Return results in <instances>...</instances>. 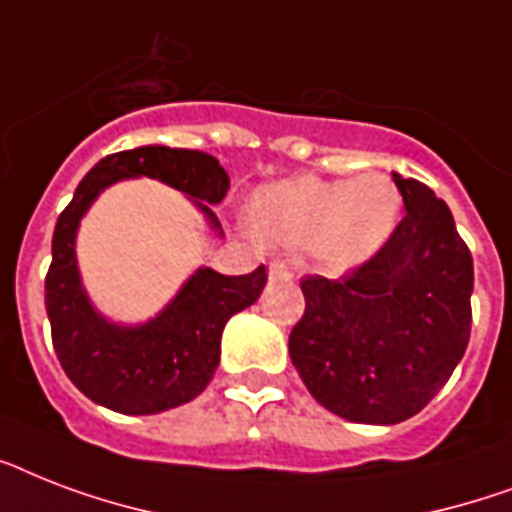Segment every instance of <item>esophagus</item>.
<instances>
[{
	"instance_id": "obj_1",
	"label": "esophagus",
	"mask_w": 512,
	"mask_h": 512,
	"mask_svg": "<svg viewBox=\"0 0 512 512\" xmlns=\"http://www.w3.org/2000/svg\"><path fill=\"white\" fill-rule=\"evenodd\" d=\"M268 273H271V279H292V276H295L292 268H289V263H284V260H273V263L268 265Z\"/></svg>"
}]
</instances>
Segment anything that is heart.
Instances as JSON below:
<instances>
[{"label":"heart","mask_w":512,"mask_h":512,"mask_svg":"<svg viewBox=\"0 0 512 512\" xmlns=\"http://www.w3.org/2000/svg\"><path fill=\"white\" fill-rule=\"evenodd\" d=\"M401 193L382 172L350 180L300 175L260 188L252 201L257 236L276 247H311L327 271L369 263L393 236Z\"/></svg>","instance_id":"1"}]
</instances>
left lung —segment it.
<instances>
[{
	"instance_id": "obj_1",
	"label": "left lung",
	"mask_w": 512,
	"mask_h": 512,
	"mask_svg": "<svg viewBox=\"0 0 512 512\" xmlns=\"http://www.w3.org/2000/svg\"><path fill=\"white\" fill-rule=\"evenodd\" d=\"M404 220L342 279L305 276V313L289 356L324 409L396 425L444 388L470 340L473 257L428 185L393 172Z\"/></svg>"
}]
</instances>
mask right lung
<instances>
[{
	"label": "right lung",
	"mask_w": 512,
	"mask_h": 512,
	"mask_svg": "<svg viewBox=\"0 0 512 512\" xmlns=\"http://www.w3.org/2000/svg\"><path fill=\"white\" fill-rule=\"evenodd\" d=\"M154 177L196 204L209 228L223 236L212 207L231 188L228 172L204 151L140 146L100 159L76 188L52 233V265L44 279V308L63 372L95 404L122 414H159L188 404L207 388L220 364V337L233 313L255 303L265 265L247 276L199 268L180 292L143 324H116L92 305L76 263V231L108 185Z\"/></svg>",
	"instance_id": "obj_1"
}]
</instances>
